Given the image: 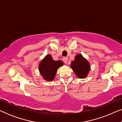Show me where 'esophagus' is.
I'll use <instances>...</instances> for the list:
<instances>
[{
	"label": "esophagus",
	"instance_id": "34e87169",
	"mask_svg": "<svg viewBox=\"0 0 122 122\" xmlns=\"http://www.w3.org/2000/svg\"><path fill=\"white\" fill-rule=\"evenodd\" d=\"M63 61H64V62L65 64H67V63H68V58L64 57V58H63Z\"/></svg>",
	"mask_w": 122,
	"mask_h": 122
}]
</instances>
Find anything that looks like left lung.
Here are the masks:
<instances>
[{"label": "left lung", "mask_w": 122, "mask_h": 122, "mask_svg": "<svg viewBox=\"0 0 122 122\" xmlns=\"http://www.w3.org/2000/svg\"><path fill=\"white\" fill-rule=\"evenodd\" d=\"M75 74L79 78H84L87 76L90 70V64L81 54L76 55L74 61L71 65Z\"/></svg>", "instance_id": "1"}]
</instances>
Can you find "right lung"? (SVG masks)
I'll return each mask as SVG.
<instances>
[{"mask_svg":"<svg viewBox=\"0 0 122 122\" xmlns=\"http://www.w3.org/2000/svg\"><path fill=\"white\" fill-rule=\"evenodd\" d=\"M63 65L61 61H55L51 55H46L39 66V70L45 80L52 81L54 79L57 70Z\"/></svg>","mask_w":122,"mask_h":122,"instance_id":"add662e5","label":"right lung"}]
</instances>
